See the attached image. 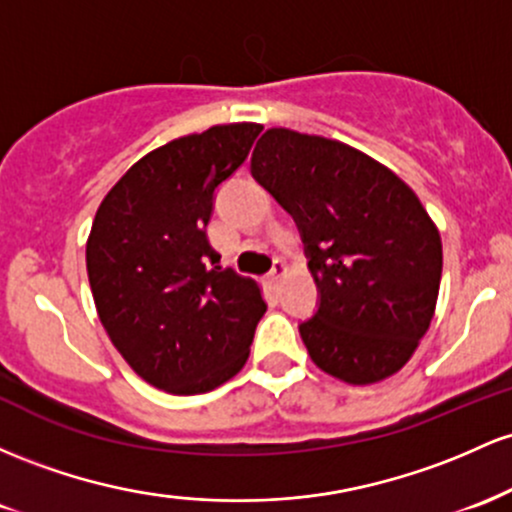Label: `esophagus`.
<instances>
[{"mask_svg":"<svg viewBox=\"0 0 512 512\" xmlns=\"http://www.w3.org/2000/svg\"><path fill=\"white\" fill-rule=\"evenodd\" d=\"M287 275V263L285 261H275L273 263V271H271V280L273 283H278V280H283Z\"/></svg>","mask_w":512,"mask_h":512,"instance_id":"esophagus-1","label":"esophagus"}]
</instances>
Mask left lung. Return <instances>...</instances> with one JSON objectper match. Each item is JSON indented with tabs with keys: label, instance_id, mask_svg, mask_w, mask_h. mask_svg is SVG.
Instances as JSON below:
<instances>
[{
	"label": "left lung",
	"instance_id": "1",
	"mask_svg": "<svg viewBox=\"0 0 512 512\" xmlns=\"http://www.w3.org/2000/svg\"><path fill=\"white\" fill-rule=\"evenodd\" d=\"M251 174L295 217L319 309L300 324L309 358L348 384L396 375L438 302L442 241L418 195L360 149L271 128Z\"/></svg>",
	"mask_w": 512,
	"mask_h": 512
}]
</instances>
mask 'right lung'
<instances>
[{"label":"right lung","instance_id":"add662e5","mask_svg":"<svg viewBox=\"0 0 512 512\" xmlns=\"http://www.w3.org/2000/svg\"><path fill=\"white\" fill-rule=\"evenodd\" d=\"M258 123L212 125L152 149L96 210L86 273L108 338L142 380L205 394L244 367L266 312L256 280L220 266L215 188L244 164Z\"/></svg>","mask_w":512,"mask_h":512}]
</instances>
